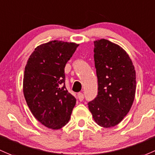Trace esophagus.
<instances>
[{
    "instance_id": "esophagus-1",
    "label": "esophagus",
    "mask_w": 155,
    "mask_h": 155,
    "mask_svg": "<svg viewBox=\"0 0 155 155\" xmlns=\"http://www.w3.org/2000/svg\"><path fill=\"white\" fill-rule=\"evenodd\" d=\"M78 99H79V100L80 101V102H82V101L84 99V94H82V93H79L78 94Z\"/></svg>"
}]
</instances>
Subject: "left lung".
<instances>
[{"instance_id": "1", "label": "left lung", "mask_w": 155, "mask_h": 155, "mask_svg": "<svg viewBox=\"0 0 155 155\" xmlns=\"http://www.w3.org/2000/svg\"><path fill=\"white\" fill-rule=\"evenodd\" d=\"M94 52L98 93L88 107L97 124L110 128L120 123L131 109L136 73L130 57L116 44L106 39L95 41Z\"/></svg>"}]
</instances>
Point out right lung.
<instances>
[{
    "instance_id": "obj_1",
    "label": "right lung",
    "mask_w": 155,
    "mask_h": 155,
    "mask_svg": "<svg viewBox=\"0 0 155 155\" xmlns=\"http://www.w3.org/2000/svg\"><path fill=\"white\" fill-rule=\"evenodd\" d=\"M78 46L58 41L44 44L35 49L25 67L26 102L35 119L49 128L64 126L76 105L65 86L64 68Z\"/></svg>"
}]
</instances>
